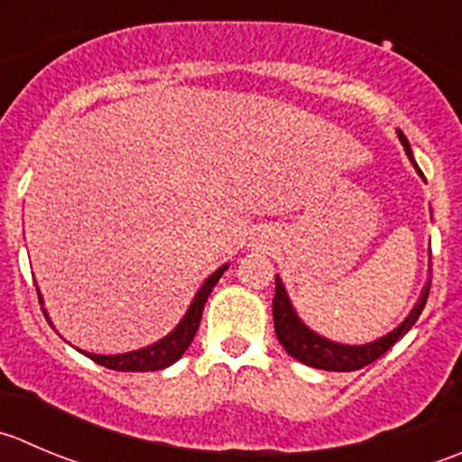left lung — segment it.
Returning <instances> with one entry per match:
<instances>
[{"label": "left lung", "mask_w": 462, "mask_h": 462, "mask_svg": "<svg viewBox=\"0 0 462 462\" xmlns=\"http://www.w3.org/2000/svg\"><path fill=\"white\" fill-rule=\"evenodd\" d=\"M397 137H400L402 146H404L406 155H409L411 164L415 167L418 176L424 180V173L420 171L418 162H415L413 151H411V144L409 140H406V135L402 131H397ZM429 286H431V282L424 284L415 307L411 309L409 316H406L395 329L383 334L382 338L370 340V343L347 345V343H338V340L325 338V336L313 331L309 325H304V320L298 316L293 302H291L289 293H286V286L282 284V277L275 275L273 320H275L277 340H280L282 347H284L295 361L309 365V368L329 370V373H352V370H361L365 368V365L373 364V361H377L383 352L391 350L393 345H395L397 340H400L402 336L415 325V320H418L420 313H422L424 304H427Z\"/></svg>", "instance_id": "left-lung-1"}]
</instances>
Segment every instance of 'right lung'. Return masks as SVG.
Masks as SVG:
<instances>
[{
  "label": "right lung",
  "instance_id": "right-lung-1",
  "mask_svg": "<svg viewBox=\"0 0 462 462\" xmlns=\"http://www.w3.org/2000/svg\"><path fill=\"white\" fill-rule=\"evenodd\" d=\"M227 266H230V263L218 266L217 271H214L203 284H200V289L196 291L194 300H191V304L187 307L185 316L180 318V322H178L167 336L155 340V343L146 345V347H140V350L124 352V355H94V352H83V350L79 352L88 356V359H92L94 364L106 365L107 370H122V373H153V370L169 368V365L176 364V361L185 355L187 347H189L191 340H194L196 331H199V325H200V318H203L205 302H208L209 293H212V289L217 286V282L221 280L223 273L227 271ZM38 298H40V304H44L42 293H40V291H38ZM42 311H44V318L49 320V325H53L51 318L47 316V309H42Z\"/></svg>",
  "mask_w": 462,
  "mask_h": 462
}]
</instances>
